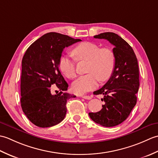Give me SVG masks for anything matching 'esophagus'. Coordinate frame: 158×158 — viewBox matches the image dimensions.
<instances>
[{
  "mask_svg": "<svg viewBox=\"0 0 158 158\" xmlns=\"http://www.w3.org/2000/svg\"><path fill=\"white\" fill-rule=\"evenodd\" d=\"M81 98H84V99H86V100H90V99L92 98V96H88V95H82L81 96Z\"/></svg>",
  "mask_w": 158,
  "mask_h": 158,
  "instance_id": "esophagus-1",
  "label": "esophagus"
}]
</instances>
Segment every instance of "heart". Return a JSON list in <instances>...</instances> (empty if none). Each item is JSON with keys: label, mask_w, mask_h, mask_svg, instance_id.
Here are the masks:
<instances>
[{"label": "heart", "mask_w": 158, "mask_h": 158, "mask_svg": "<svg viewBox=\"0 0 158 158\" xmlns=\"http://www.w3.org/2000/svg\"><path fill=\"white\" fill-rule=\"evenodd\" d=\"M72 54L78 62L88 61L85 75L79 77L72 84L73 91L83 94L96 88L98 81L104 82L110 79L115 65V56L109 48H102L92 42H83L74 47ZM59 69L67 78L77 76L75 61L68 55L59 60Z\"/></svg>", "instance_id": "b5f03b06"}]
</instances>
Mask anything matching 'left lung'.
Returning <instances> with one entry per match:
<instances>
[{"instance_id": "obj_1", "label": "left lung", "mask_w": 158, "mask_h": 158, "mask_svg": "<svg viewBox=\"0 0 158 158\" xmlns=\"http://www.w3.org/2000/svg\"><path fill=\"white\" fill-rule=\"evenodd\" d=\"M94 37L106 39L114 45L115 65L109 81L94 92L104 96L102 109L89 115L96 123L113 127L125 121L136 104L140 85L138 61L132 47L115 33L104 32Z\"/></svg>"}]
</instances>
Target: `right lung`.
<instances>
[{
  "label": "right lung",
  "instance_id": "obj_1",
  "mask_svg": "<svg viewBox=\"0 0 158 158\" xmlns=\"http://www.w3.org/2000/svg\"><path fill=\"white\" fill-rule=\"evenodd\" d=\"M81 41L49 32L26 50L22 61L20 102L23 112L35 126L52 127L64 119L67 100L76 96L63 92L69 85L60 71L58 62L64 49ZM53 84L60 90L54 95L51 92Z\"/></svg>",
  "mask_w": 158,
  "mask_h": 158
}]
</instances>
